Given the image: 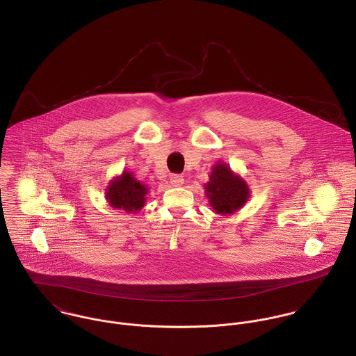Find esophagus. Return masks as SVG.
Segmentation results:
<instances>
[{"mask_svg": "<svg viewBox=\"0 0 356 356\" xmlns=\"http://www.w3.org/2000/svg\"><path fill=\"white\" fill-rule=\"evenodd\" d=\"M183 183H184V179H183L181 175H172L170 176L172 187H180V186H183Z\"/></svg>", "mask_w": 356, "mask_h": 356, "instance_id": "esophagus-1", "label": "esophagus"}]
</instances>
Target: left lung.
<instances>
[{
    "instance_id": "8db88e82",
    "label": "left lung",
    "mask_w": 356,
    "mask_h": 356,
    "mask_svg": "<svg viewBox=\"0 0 356 356\" xmlns=\"http://www.w3.org/2000/svg\"><path fill=\"white\" fill-rule=\"evenodd\" d=\"M209 177V183L204 184L206 197L218 214H232L241 209L250 197L245 181L235 175L227 163L218 162L214 165Z\"/></svg>"
}]
</instances>
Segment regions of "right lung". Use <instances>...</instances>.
<instances>
[{
  "label": "right lung",
  "mask_w": 356,
  "mask_h": 356,
  "mask_svg": "<svg viewBox=\"0 0 356 356\" xmlns=\"http://www.w3.org/2000/svg\"><path fill=\"white\" fill-rule=\"evenodd\" d=\"M147 193L149 190L145 184L138 181L131 172L124 170L121 176L109 183L106 188V200L115 209L135 213L145 206Z\"/></svg>",
  "instance_id": "add662e5"
}]
</instances>
